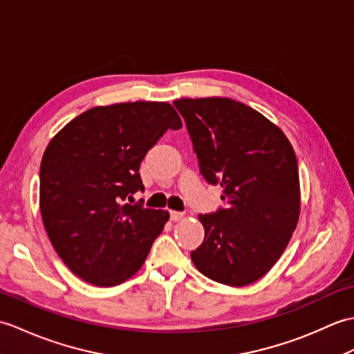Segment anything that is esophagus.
Instances as JSON below:
<instances>
[{
	"instance_id": "obj_1",
	"label": "esophagus",
	"mask_w": 354,
	"mask_h": 354,
	"mask_svg": "<svg viewBox=\"0 0 354 354\" xmlns=\"http://www.w3.org/2000/svg\"><path fill=\"white\" fill-rule=\"evenodd\" d=\"M183 216H185L183 212H177V210H171V212H169L171 221H180V219H182Z\"/></svg>"
}]
</instances>
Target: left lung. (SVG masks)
<instances>
[{"label":"left lung","mask_w":354,"mask_h":354,"mask_svg":"<svg viewBox=\"0 0 354 354\" xmlns=\"http://www.w3.org/2000/svg\"><path fill=\"white\" fill-rule=\"evenodd\" d=\"M200 172L223 187L227 209L198 215L204 241L191 253L197 270L227 286L263 277L283 254L300 216L294 148L276 124L232 98H182Z\"/></svg>","instance_id":"obj_1"}]
</instances>
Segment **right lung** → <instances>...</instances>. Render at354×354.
I'll return each mask as SVG.
<instances>
[{"label":"right lung","mask_w":354,"mask_h":354,"mask_svg":"<svg viewBox=\"0 0 354 354\" xmlns=\"http://www.w3.org/2000/svg\"><path fill=\"white\" fill-rule=\"evenodd\" d=\"M168 129H182L169 103L135 101L89 109L54 136L41 162L39 206L54 250L95 286L136 274L169 219L125 198L144 191L139 167Z\"/></svg>","instance_id":"obj_1"}]
</instances>
